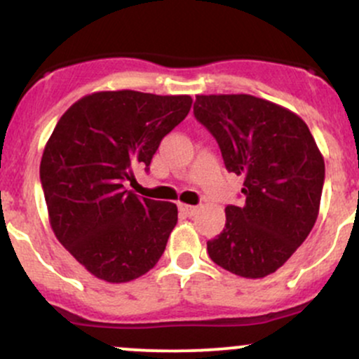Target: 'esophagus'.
<instances>
[{
	"label": "esophagus",
	"instance_id": "1",
	"mask_svg": "<svg viewBox=\"0 0 359 359\" xmlns=\"http://www.w3.org/2000/svg\"><path fill=\"white\" fill-rule=\"evenodd\" d=\"M179 211L185 214V216H194V214L197 212V208L196 205H189V204H179Z\"/></svg>",
	"mask_w": 359,
	"mask_h": 359
}]
</instances>
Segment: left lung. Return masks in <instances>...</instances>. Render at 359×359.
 <instances>
[{
  "mask_svg": "<svg viewBox=\"0 0 359 359\" xmlns=\"http://www.w3.org/2000/svg\"><path fill=\"white\" fill-rule=\"evenodd\" d=\"M194 114L211 131L229 172L245 177L241 205L208 241L216 265L245 278L277 271L314 228L324 158L302 118L250 94L196 96Z\"/></svg>",
  "mask_w": 359,
  "mask_h": 359,
  "instance_id": "obj_1",
  "label": "left lung"
}]
</instances>
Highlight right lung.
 Masks as SVG:
<instances>
[{
    "label": "right lung",
    "instance_id": "right-lung-1",
    "mask_svg": "<svg viewBox=\"0 0 359 359\" xmlns=\"http://www.w3.org/2000/svg\"><path fill=\"white\" fill-rule=\"evenodd\" d=\"M192 97L100 90L62 114L40 162L57 240L96 278L125 283L156 265L177 224V205L126 191L162 138L187 116Z\"/></svg>",
    "mask_w": 359,
    "mask_h": 359
}]
</instances>
